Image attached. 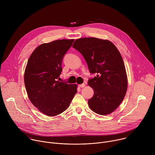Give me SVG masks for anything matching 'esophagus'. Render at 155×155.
Masks as SVG:
<instances>
[{
	"label": "esophagus",
	"mask_w": 155,
	"mask_h": 155,
	"mask_svg": "<svg viewBox=\"0 0 155 155\" xmlns=\"http://www.w3.org/2000/svg\"><path fill=\"white\" fill-rule=\"evenodd\" d=\"M78 86H79L80 87H84L85 86V84H84V83H82V84H79Z\"/></svg>",
	"instance_id": "esophagus-1"
}]
</instances>
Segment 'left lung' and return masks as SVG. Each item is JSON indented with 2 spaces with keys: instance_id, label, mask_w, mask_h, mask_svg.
Returning <instances> with one entry per match:
<instances>
[{
  "instance_id": "1",
  "label": "left lung",
  "mask_w": 155,
  "mask_h": 155,
  "mask_svg": "<svg viewBox=\"0 0 155 155\" xmlns=\"http://www.w3.org/2000/svg\"><path fill=\"white\" fill-rule=\"evenodd\" d=\"M72 47L83 55L90 72L97 75L88 80V85L94 90L88 105L97 114H111L123 101L127 88L120 53L111 41L94 37L77 39Z\"/></svg>"
}]
</instances>
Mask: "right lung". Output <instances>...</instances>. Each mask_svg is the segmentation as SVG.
<instances>
[{
  "instance_id": "right-lung-1",
  "label": "right lung",
  "mask_w": 155,
  "mask_h": 155,
  "mask_svg": "<svg viewBox=\"0 0 155 155\" xmlns=\"http://www.w3.org/2000/svg\"><path fill=\"white\" fill-rule=\"evenodd\" d=\"M74 41L62 39L43 43L28 59L24 78L29 99L47 116L65 111L77 92V84L58 80L62 71L63 58Z\"/></svg>"
}]
</instances>
